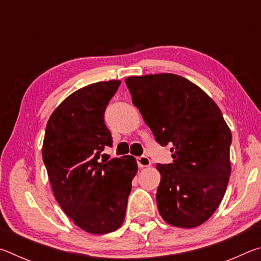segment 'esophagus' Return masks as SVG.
Instances as JSON below:
<instances>
[{"mask_svg": "<svg viewBox=\"0 0 261 261\" xmlns=\"http://www.w3.org/2000/svg\"><path fill=\"white\" fill-rule=\"evenodd\" d=\"M137 163H138L139 168H145L151 166V160L146 155H141L137 158Z\"/></svg>", "mask_w": 261, "mask_h": 261, "instance_id": "esophagus-1", "label": "esophagus"}]
</instances>
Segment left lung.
I'll return each mask as SVG.
<instances>
[{
  "label": "left lung",
  "mask_w": 261,
  "mask_h": 261,
  "mask_svg": "<svg viewBox=\"0 0 261 261\" xmlns=\"http://www.w3.org/2000/svg\"><path fill=\"white\" fill-rule=\"evenodd\" d=\"M125 84L156 143L173 153V163L158 165L162 219L175 227L200 226L218 208L230 176L231 132L222 113L177 74L129 77Z\"/></svg>",
  "instance_id": "8db88e82"
}]
</instances>
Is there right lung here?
<instances>
[{
    "label": "right lung",
    "instance_id": "1",
    "mask_svg": "<svg viewBox=\"0 0 261 261\" xmlns=\"http://www.w3.org/2000/svg\"><path fill=\"white\" fill-rule=\"evenodd\" d=\"M120 85L99 82L73 92L51 114L43 139L42 159L57 202L76 226L94 235L121 227L138 170L131 155L100 160L113 145L105 112Z\"/></svg>",
    "mask_w": 261,
    "mask_h": 261
}]
</instances>
